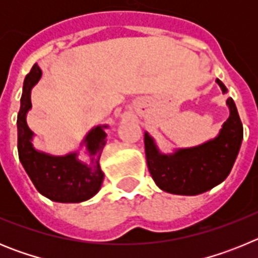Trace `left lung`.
<instances>
[{
    "mask_svg": "<svg viewBox=\"0 0 258 258\" xmlns=\"http://www.w3.org/2000/svg\"><path fill=\"white\" fill-rule=\"evenodd\" d=\"M216 83L223 94L227 93L221 80ZM226 104L229 118L217 136L202 145L163 154L149 132H145L147 166L159 188L175 195H199L226 179L243 141V125L232 98Z\"/></svg>",
    "mask_w": 258,
    "mask_h": 258,
    "instance_id": "left-lung-1",
    "label": "left lung"
}]
</instances>
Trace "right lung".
I'll use <instances>...</instances> for the list:
<instances>
[{
    "label": "right lung",
    "instance_id": "right-lung-1",
    "mask_svg": "<svg viewBox=\"0 0 258 258\" xmlns=\"http://www.w3.org/2000/svg\"><path fill=\"white\" fill-rule=\"evenodd\" d=\"M41 76L42 71L35 64L23 83L17 120L19 160L41 195L58 203L85 202L101 190L103 182L104 173L99 159L107 142L106 129L108 125L93 126L80 143V149L85 147L86 161L79 157V150L56 156L35 149L32 142L35 133L27 124V113L32 108V89Z\"/></svg>",
    "mask_w": 258,
    "mask_h": 258
}]
</instances>
